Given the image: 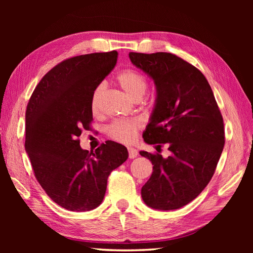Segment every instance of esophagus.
<instances>
[{"instance_id":"1","label":"esophagus","mask_w":253,"mask_h":253,"mask_svg":"<svg viewBox=\"0 0 253 253\" xmlns=\"http://www.w3.org/2000/svg\"><path fill=\"white\" fill-rule=\"evenodd\" d=\"M128 154H129V159H135L138 155V151L133 148H128Z\"/></svg>"}]
</instances>
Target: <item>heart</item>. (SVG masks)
I'll return each mask as SVG.
<instances>
[{
    "label": "heart",
    "mask_w": 253,
    "mask_h": 253,
    "mask_svg": "<svg viewBox=\"0 0 253 253\" xmlns=\"http://www.w3.org/2000/svg\"><path fill=\"white\" fill-rule=\"evenodd\" d=\"M117 84L125 92L131 96L133 100L139 101L146 94L148 90V80L141 73L136 69L126 68L122 71L116 77ZM105 89L103 83L99 84L93 89L91 94V110L93 113L99 111L101 98ZM139 131V124L132 120H120L113 122L106 128V133L113 140H116L122 143H132L137 139Z\"/></svg>",
    "instance_id": "obj_1"
}]
</instances>
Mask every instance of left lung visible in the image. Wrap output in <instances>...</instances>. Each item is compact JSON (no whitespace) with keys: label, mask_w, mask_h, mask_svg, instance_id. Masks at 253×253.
<instances>
[{"label":"left lung","mask_w":253,"mask_h":253,"mask_svg":"<svg viewBox=\"0 0 253 253\" xmlns=\"http://www.w3.org/2000/svg\"><path fill=\"white\" fill-rule=\"evenodd\" d=\"M133 65L146 72L157 87V103L143 139L166 143L170 151H141L153 165L141 188L150 208L176 210L196 199L211 180L221 157L225 131L221 111L204 75L191 64L168 52L129 53Z\"/></svg>","instance_id":"left-lung-1"}]
</instances>
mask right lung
Masks as SVG:
<instances>
[{
  "label": "right lung",
  "instance_id": "right-lung-1",
  "mask_svg": "<svg viewBox=\"0 0 253 253\" xmlns=\"http://www.w3.org/2000/svg\"><path fill=\"white\" fill-rule=\"evenodd\" d=\"M116 51L64 60L47 72L26 110L25 149L46 195L69 211H90L103 200L112 170L128 159L127 149L106 141L87 151L79 136L93 121V89L116 65Z\"/></svg>",
  "mask_w": 253,
  "mask_h": 253
}]
</instances>
